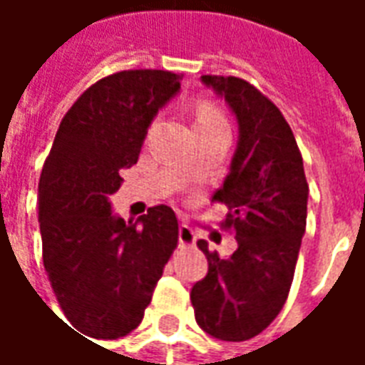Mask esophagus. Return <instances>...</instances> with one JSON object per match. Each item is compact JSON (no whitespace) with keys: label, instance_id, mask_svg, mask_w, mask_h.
Instances as JSON below:
<instances>
[{"label":"esophagus","instance_id":"esophagus-1","mask_svg":"<svg viewBox=\"0 0 365 365\" xmlns=\"http://www.w3.org/2000/svg\"><path fill=\"white\" fill-rule=\"evenodd\" d=\"M178 238H180V245H195V232H193V229L191 227H187V225H180V229H178Z\"/></svg>","mask_w":365,"mask_h":365}]
</instances>
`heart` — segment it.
Wrapping results in <instances>:
<instances>
[{
    "mask_svg": "<svg viewBox=\"0 0 365 365\" xmlns=\"http://www.w3.org/2000/svg\"><path fill=\"white\" fill-rule=\"evenodd\" d=\"M217 123H225L219 109L211 103L199 105L197 111H195V127H201V125H217Z\"/></svg>",
    "mask_w": 365,
    "mask_h": 365,
    "instance_id": "1",
    "label": "heart"
}]
</instances>
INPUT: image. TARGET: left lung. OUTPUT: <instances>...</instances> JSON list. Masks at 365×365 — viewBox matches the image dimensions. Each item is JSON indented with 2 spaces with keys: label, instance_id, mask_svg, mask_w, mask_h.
Segmentation results:
<instances>
[{
  "label": "left lung",
  "instance_id": "left-lung-1",
  "mask_svg": "<svg viewBox=\"0 0 365 365\" xmlns=\"http://www.w3.org/2000/svg\"><path fill=\"white\" fill-rule=\"evenodd\" d=\"M201 82L225 99L238 125L229 174L213 195L229 207L225 227L238 246L221 258L199 240L209 272L190 297L207 334L242 342L260 334L287 299L305 235L309 185L295 136L268 97L232 76H201Z\"/></svg>",
  "mask_w": 365,
  "mask_h": 365
}]
</instances>
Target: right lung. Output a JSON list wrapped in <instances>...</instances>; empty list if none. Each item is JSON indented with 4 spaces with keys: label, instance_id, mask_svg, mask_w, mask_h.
<instances>
[{
    "label": "right lung",
    "instance_id": "obj_1",
    "mask_svg": "<svg viewBox=\"0 0 365 365\" xmlns=\"http://www.w3.org/2000/svg\"><path fill=\"white\" fill-rule=\"evenodd\" d=\"M180 90L182 76L164 70L107 76L83 91L54 136L38 182L43 262L78 334L111 340L135 330L178 245L170 207L125 222L109 197Z\"/></svg>",
    "mask_w": 365,
    "mask_h": 365
}]
</instances>
